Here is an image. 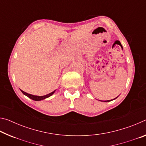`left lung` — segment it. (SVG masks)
<instances>
[{
	"label": "left lung",
	"mask_w": 146,
	"mask_h": 146,
	"mask_svg": "<svg viewBox=\"0 0 146 146\" xmlns=\"http://www.w3.org/2000/svg\"><path fill=\"white\" fill-rule=\"evenodd\" d=\"M117 97H116L115 98H117ZM115 98H114V99H115ZM112 100H105V101H102V102H110V101H111Z\"/></svg>",
	"instance_id": "obj_1"
}]
</instances>
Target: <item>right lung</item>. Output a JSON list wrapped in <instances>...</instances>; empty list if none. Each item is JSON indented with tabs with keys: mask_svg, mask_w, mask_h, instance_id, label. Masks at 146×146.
Here are the masks:
<instances>
[{
	"mask_svg": "<svg viewBox=\"0 0 146 146\" xmlns=\"http://www.w3.org/2000/svg\"><path fill=\"white\" fill-rule=\"evenodd\" d=\"M22 91V93H23L24 95H25L27 97H28L29 98H31V99L33 100H35V101H38V100H43V99H45L46 98H48L50 97L53 95V94L55 93V91H53V92H51L50 93L48 94V95H44V96H36V95H31V94H29V93H27L26 92H24V91L23 90H21Z\"/></svg>",
	"mask_w": 146,
	"mask_h": 146,
	"instance_id": "obj_1",
	"label": "right lung"
}]
</instances>
